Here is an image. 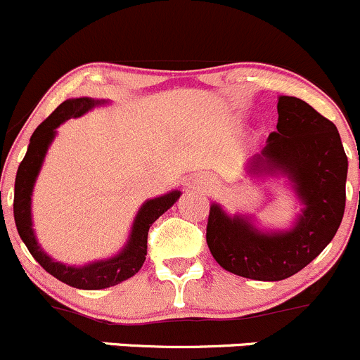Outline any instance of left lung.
<instances>
[{
  "label": "left lung",
  "instance_id": "left-lung-1",
  "mask_svg": "<svg viewBox=\"0 0 360 360\" xmlns=\"http://www.w3.org/2000/svg\"><path fill=\"white\" fill-rule=\"evenodd\" d=\"M252 175H285L304 205L289 231H261L248 217L210 206L206 243L226 271L278 282L308 266L336 234L347 201L348 159L336 126L292 96L278 98V124L248 165Z\"/></svg>",
  "mask_w": 360,
  "mask_h": 360
}]
</instances>
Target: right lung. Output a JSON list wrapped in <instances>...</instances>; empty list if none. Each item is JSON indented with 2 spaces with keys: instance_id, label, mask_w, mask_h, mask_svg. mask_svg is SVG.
I'll use <instances>...</instances> for the list:
<instances>
[{
  "instance_id": "add662e5",
  "label": "right lung",
  "mask_w": 360,
  "mask_h": 360,
  "mask_svg": "<svg viewBox=\"0 0 360 360\" xmlns=\"http://www.w3.org/2000/svg\"><path fill=\"white\" fill-rule=\"evenodd\" d=\"M105 99L92 98H75L60 103L58 108L37 127V131L31 136L26 155H24L22 162L19 165V169H17L15 194H13V219H15L19 236L26 243L30 254L52 276H56L66 285L84 290L106 289V287H113L136 275L141 266H143L145 255H147L148 229L180 198V191H172L169 194L145 201L143 206L138 210L126 247L112 259L96 261L92 264L75 268V266L56 262L54 259L49 257L41 250L37 236H34L33 220H31V194H33L34 181H37L38 173H40L41 162H44L45 154H47L49 145L54 140L56 129L64 120L84 115L91 108L98 105H105Z\"/></svg>"
}]
</instances>
